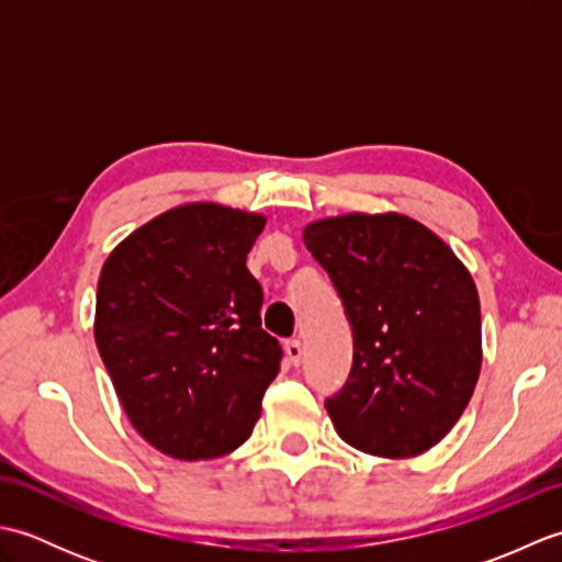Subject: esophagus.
<instances>
[{
    "mask_svg": "<svg viewBox=\"0 0 562 562\" xmlns=\"http://www.w3.org/2000/svg\"><path fill=\"white\" fill-rule=\"evenodd\" d=\"M284 352H288V360H290L292 364H300V362H302V357H304V348H302V340H296V338H292V340H288V342H284Z\"/></svg>",
    "mask_w": 562,
    "mask_h": 562,
    "instance_id": "obj_1",
    "label": "esophagus"
}]
</instances>
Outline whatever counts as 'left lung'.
<instances>
[{
  "instance_id": "obj_1",
  "label": "left lung",
  "mask_w": 562,
  "mask_h": 562,
  "mask_svg": "<svg viewBox=\"0 0 562 562\" xmlns=\"http://www.w3.org/2000/svg\"><path fill=\"white\" fill-rule=\"evenodd\" d=\"M352 330V367L326 398L338 435L374 457L423 453L481 374V302L439 236L403 214H345L304 229Z\"/></svg>"
}]
</instances>
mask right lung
Masks as SVG:
<instances>
[{
  "mask_svg": "<svg viewBox=\"0 0 562 562\" xmlns=\"http://www.w3.org/2000/svg\"><path fill=\"white\" fill-rule=\"evenodd\" d=\"M266 217L176 207L139 226L103 262L97 345L137 432L173 459L229 453L254 432L282 345L260 328L248 272Z\"/></svg>",
  "mask_w": 562,
  "mask_h": 562,
  "instance_id": "1",
  "label": "right lung"
}]
</instances>
